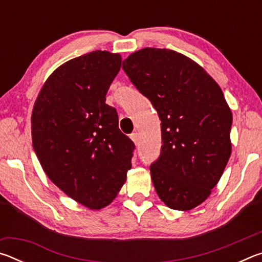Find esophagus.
<instances>
[{"label": "esophagus", "mask_w": 262, "mask_h": 262, "mask_svg": "<svg viewBox=\"0 0 262 262\" xmlns=\"http://www.w3.org/2000/svg\"><path fill=\"white\" fill-rule=\"evenodd\" d=\"M129 137H130V140L134 142L135 144H137V142H139V134H137V133H132V134L129 135Z\"/></svg>", "instance_id": "34e87169"}]
</instances>
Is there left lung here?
Instances as JSON below:
<instances>
[{
  "mask_svg": "<svg viewBox=\"0 0 262 262\" xmlns=\"http://www.w3.org/2000/svg\"><path fill=\"white\" fill-rule=\"evenodd\" d=\"M161 120V156L150 166L156 193L174 210L207 200L231 155L232 113L200 64L166 48L147 47L122 66Z\"/></svg>",
  "mask_w": 262,
  "mask_h": 262,
  "instance_id": "obj_1",
  "label": "left lung"
}]
</instances>
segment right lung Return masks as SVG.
I'll return each mask as SVG.
<instances>
[{
	"label": "right lung",
	"instance_id": "right-lung-1",
	"mask_svg": "<svg viewBox=\"0 0 262 262\" xmlns=\"http://www.w3.org/2000/svg\"><path fill=\"white\" fill-rule=\"evenodd\" d=\"M121 61L107 51L67 61L46 79L32 110V144L42 170L89 209L108 206L132 167L135 145L105 103Z\"/></svg>",
	"mask_w": 262,
	"mask_h": 262
}]
</instances>
